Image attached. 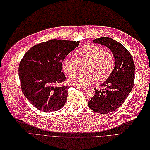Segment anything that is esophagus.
Masks as SVG:
<instances>
[{
	"mask_svg": "<svg viewBox=\"0 0 150 150\" xmlns=\"http://www.w3.org/2000/svg\"><path fill=\"white\" fill-rule=\"evenodd\" d=\"M78 88H79V89H81V90H85V89H87V87H77Z\"/></svg>",
	"mask_w": 150,
	"mask_h": 150,
	"instance_id": "34e87169",
	"label": "esophagus"
}]
</instances>
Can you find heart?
<instances>
[{"label": "heart", "instance_id": "obj_1", "mask_svg": "<svg viewBox=\"0 0 150 150\" xmlns=\"http://www.w3.org/2000/svg\"><path fill=\"white\" fill-rule=\"evenodd\" d=\"M78 59L71 56H67L62 61L63 71L69 76L77 72L79 63H86L85 73L76 74L69 78L72 85L83 86L93 81H103L111 74L114 69L115 59L113 54L105 52L102 47L96 45H85L76 52Z\"/></svg>", "mask_w": 150, "mask_h": 150}]
</instances>
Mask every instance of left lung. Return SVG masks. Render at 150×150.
Instances as JSON below:
<instances>
[{"instance_id": "1", "label": "left lung", "mask_w": 150, "mask_h": 150, "mask_svg": "<svg viewBox=\"0 0 150 150\" xmlns=\"http://www.w3.org/2000/svg\"><path fill=\"white\" fill-rule=\"evenodd\" d=\"M93 41L108 48L115 59L111 74L100 85L105 89L94 88V96L88 102V105L92 111L107 114L120 108L132 90L135 79V64L129 51L114 39L102 37Z\"/></svg>"}]
</instances>
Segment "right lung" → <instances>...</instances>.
Masks as SVG:
<instances>
[{
  "label": "right lung",
  "instance_id": "right-lung-1",
  "mask_svg": "<svg viewBox=\"0 0 150 150\" xmlns=\"http://www.w3.org/2000/svg\"><path fill=\"white\" fill-rule=\"evenodd\" d=\"M79 43V41L52 39L33 46L21 59L19 76L22 91L40 111H58L65 104L70 87L57 86L66 79L62 63Z\"/></svg>",
  "mask_w": 150,
  "mask_h": 150
}]
</instances>
